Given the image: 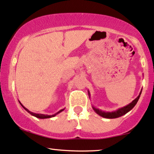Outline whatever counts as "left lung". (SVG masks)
Segmentation results:
<instances>
[{
  "instance_id": "1",
  "label": "left lung",
  "mask_w": 154,
  "mask_h": 154,
  "mask_svg": "<svg viewBox=\"0 0 154 154\" xmlns=\"http://www.w3.org/2000/svg\"><path fill=\"white\" fill-rule=\"evenodd\" d=\"M141 92H142V90H141L140 93L138 96H137L135 100H132L130 104H128V106H125L121 108V109H117V110H116L115 111H112V112H106V111H103L100 110V109H96V108H95L94 106H93V110L95 111V113H97L98 115L102 116V117L107 118V119H114V118H118L119 117V116L125 115V114H127L128 111H130L132 108L135 106L136 103H137V102L138 101L140 96V94H141Z\"/></svg>"
}]
</instances>
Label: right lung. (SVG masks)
I'll use <instances>...</instances> for the list:
<instances>
[{
  "instance_id": "1",
  "label": "right lung",
  "mask_w": 154,
  "mask_h": 154,
  "mask_svg": "<svg viewBox=\"0 0 154 154\" xmlns=\"http://www.w3.org/2000/svg\"><path fill=\"white\" fill-rule=\"evenodd\" d=\"M20 104H21V105L22 106V107L24 108V109H25V110H26V111H27L28 113H29V114H31V115L34 116H35V117H37V118H39V119H46V118H51V117H54V116H56V114H59L60 112H61V111L64 110V109H61V110H60L59 111H58L57 113H56V114H53V115H47V114H35V113H33V112H31V111H29V110H28L27 109H26V108L24 107V106H23L22 104L21 103H20Z\"/></svg>"
}]
</instances>
